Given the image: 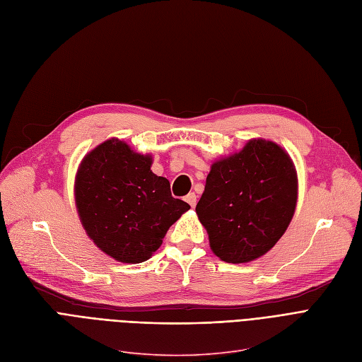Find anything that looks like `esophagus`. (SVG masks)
<instances>
[{
  "label": "esophagus",
  "instance_id": "1",
  "mask_svg": "<svg viewBox=\"0 0 362 362\" xmlns=\"http://www.w3.org/2000/svg\"><path fill=\"white\" fill-rule=\"evenodd\" d=\"M185 202L188 203L191 207H195V204H197V195L194 192H189L188 195L185 197Z\"/></svg>",
  "mask_w": 362,
  "mask_h": 362
}]
</instances>
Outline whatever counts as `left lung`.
<instances>
[{"label": "left lung", "mask_w": 362, "mask_h": 362, "mask_svg": "<svg viewBox=\"0 0 362 362\" xmlns=\"http://www.w3.org/2000/svg\"><path fill=\"white\" fill-rule=\"evenodd\" d=\"M297 195V171L286 151L253 139L211 164L195 210L213 253L243 264L265 255L285 234Z\"/></svg>", "instance_id": "8db88e82"}]
</instances>
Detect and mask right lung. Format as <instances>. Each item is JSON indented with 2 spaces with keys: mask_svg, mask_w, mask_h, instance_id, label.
Returning <instances> with one entry per match:
<instances>
[{
  "mask_svg": "<svg viewBox=\"0 0 362 362\" xmlns=\"http://www.w3.org/2000/svg\"><path fill=\"white\" fill-rule=\"evenodd\" d=\"M152 155L119 139L90 151L78 165L74 198L89 238L119 262L149 259L170 226L191 206L173 198L170 182L151 170Z\"/></svg>",
  "mask_w": 362,
  "mask_h": 362,
  "instance_id": "1",
  "label": "right lung"
}]
</instances>
